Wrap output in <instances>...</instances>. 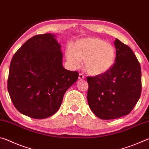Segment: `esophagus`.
Segmentation results:
<instances>
[{
  "mask_svg": "<svg viewBox=\"0 0 149 149\" xmlns=\"http://www.w3.org/2000/svg\"><path fill=\"white\" fill-rule=\"evenodd\" d=\"M85 79V76L82 74H79V79L80 80H82V79Z\"/></svg>",
  "mask_w": 149,
  "mask_h": 149,
  "instance_id": "34e87169",
  "label": "esophagus"
}]
</instances>
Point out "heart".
<instances>
[{
	"label": "heart",
	"instance_id": "1",
	"mask_svg": "<svg viewBox=\"0 0 149 149\" xmlns=\"http://www.w3.org/2000/svg\"><path fill=\"white\" fill-rule=\"evenodd\" d=\"M65 57L74 68L79 66L81 60H84L87 74L98 76L112 68L116 60V51L112 45L102 39L87 37L77 40L72 48H68Z\"/></svg>",
	"mask_w": 149,
	"mask_h": 149
}]
</instances>
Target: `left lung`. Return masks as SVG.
<instances>
[{
    "label": "left lung",
    "mask_w": 149,
    "mask_h": 149,
    "mask_svg": "<svg viewBox=\"0 0 149 149\" xmlns=\"http://www.w3.org/2000/svg\"><path fill=\"white\" fill-rule=\"evenodd\" d=\"M116 60L109 72L87 77V101L92 112L102 120L116 119L130 114L141 93V70L131 48L114 41Z\"/></svg>",
    "instance_id": "1"
}]
</instances>
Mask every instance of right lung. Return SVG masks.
I'll list each match as a JSON object with an SVG mask.
<instances>
[{"instance_id": "1", "label": "right lung", "mask_w": 149, "mask_h": 149, "mask_svg": "<svg viewBox=\"0 0 149 149\" xmlns=\"http://www.w3.org/2000/svg\"><path fill=\"white\" fill-rule=\"evenodd\" d=\"M56 37L46 33L31 37L17 50L10 65L8 91L12 101L20 113L34 119L54 114L79 76L63 67L61 45Z\"/></svg>"}]
</instances>
